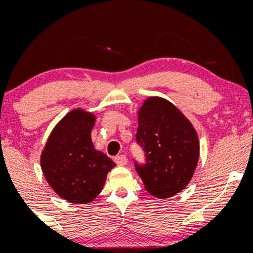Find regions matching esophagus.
<instances>
[{
  "mask_svg": "<svg viewBox=\"0 0 253 253\" xmlns=\"http://www.w3.org/2000/svg\"><path fill=\"white\" fill-rule=\"evenodd\" d=\"M114 161L118 165H126L127 164V158H126V156H125V155L117 156L114 158Z\"/></svg>",
  "mask_w": 253,
  "mask_h": 253,
  "instance_id": "34e87169",
  "label": "esophagus"
}]
</instances>
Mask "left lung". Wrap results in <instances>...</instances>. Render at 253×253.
Here are the masks:
<instances>
[{
    "label": "left lung",
    "instance_id": "left-lung-1",
    "mask_svg": "<svg viewBox=\"0 0 253 253\" xmlns=\"http://www.w3.org/2000/svg\"><path fill=\"white\" fill-rule=\"evenodd\" d=\"M136 141L144 147L146 164H135V169L151 195L168 199L187 187L199 162L200 143L193 124L175 104L147 97L138 110Z\"/></svg>",
    "mask_w": 253,
    "mask_h": 253
}]
</instances>
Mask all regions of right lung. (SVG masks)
Masks as SVG:
<instances>
[{
    "mask_svg": "<svg viewBox=\"0 0 253 253\" xmlns=\"http://www.w3.org/2000/svg\"><path fill=\"white\" fill-rule=\"evenodd\" d=\"M96 117L75 108L52 129L40 156L46 181L58 196L75 205L89 203L103 189L115 163L91 141Z\"/></svg>",
    "mask_w": 253,
    "mask_h": 253,
    "instance_id": "right-lung-1",
    "label": "right lung"
}]
</instances>
